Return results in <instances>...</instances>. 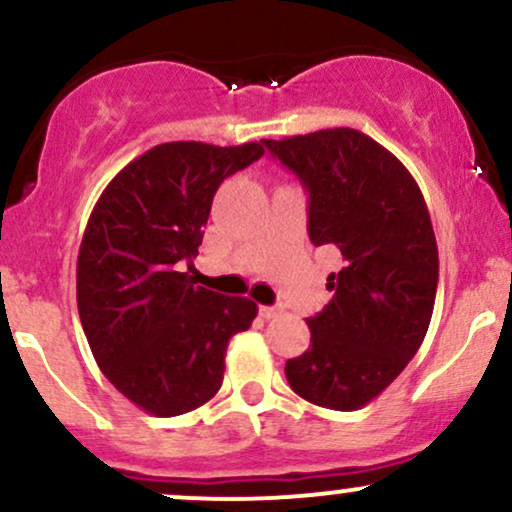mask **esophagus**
Instances as JSON below:
<instances>
[{
	"label": "esophagus",
	"mask_w": 512,
	"mask_h": 512,
	"mask_svg": "<svg viewBox=\"0 0 512 512\" xmlns=\"http://www.w3.org/2000/svg\"><path fill=\"white\" fill-rule=\"evenodd\" d=\"M281 313V308H274V305H260V315L264 317V320H272V317H276Z\"/></svg>",
	"instance_id": "1"
}]
</instances>
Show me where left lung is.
<instances>
[{
    "label": "left lung",
    "mask_w": 512,
    "mask_h": 512,
    "mask_svg": "<svg viewBox=\"0 0 512 512\" xmlns=\"http://www.w3.org/2000/svg\"><path fill=\"white\" fill-rule=\"evenodd\" d=\"M308 192V236L342 255L332 301L308 317L310 349L286 361L296 395L317 407H366L424 342L438 289V245L424 195L385 146L334 127L264 139Z\"/></svg>",
    "instance_id": "8db88e82"
}]
</instances>
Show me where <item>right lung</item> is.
<instances>
[{
  "label": "right lung",
  "instance_id": "right-lung-1",
  "mask_svg": "<svg viewBox=\"0 0 512 512\" xmlns=\"http://www.w3.org/2000/svg\"><path fill=\"white\" fill-rule=\"evenodd\" d=\"M262 154L264 139L158 144L122 168L91 211L76 262L81 327L105 378L149 414L209 402L228 339L255 320L250 298L195 286L185 264L221 182Z\"/></svg>",
  "mask_w": 512,
  "mask_h": 512
}]
</instances>
